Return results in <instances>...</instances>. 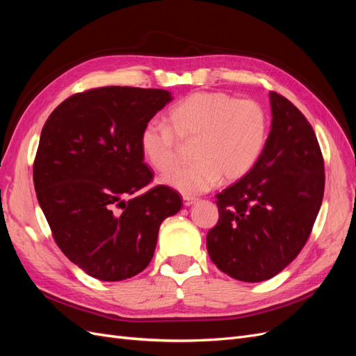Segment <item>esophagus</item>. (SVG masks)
Wrapping results in <instances>:
<instances>
[{
  "instance_id": "1",
  "label": "esophagus",
  "mask_w": 356,
  "mask_h": 356,
  "mask_svg": "<svg viewBox=\"0 0 356 356\" xmlns=\"http://www.w3.org/2000/svg\"><path fill=\"white\" fill-rule=\"evenodd\" d=\"M182 202H184V207H191L193 203H196V199H193V197H187V196H184V197H182Z\"/></svg>"
}]
</instances>
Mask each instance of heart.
Masks as SVG:
<instances>
[{"instance_id":"b5f03b06","label":"heart","mask_w":356,"mask_h":356,"mask_svg":"<svg viewBox=\"0 0 356 356\" xmlns=\"http://www.w3.org/2000/svg\"><path fill=\"white\" fill-rule=\"evenodd\" d=\"M169 127L144 124L139 148L149 166L168 174L179 163V145L193 143L191 165L163 181L182 195L196 196L224 179L245 177L260 157L267 135V115L252 99L225 92H195L169 110Z\"/></svg>"}]
</instances>
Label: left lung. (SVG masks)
Instances as JSON below:
<instances>
[{
  "instance_id": "1",
  "label": "left lung",
  "mask_w": 356,
  "mask_h": 356,
  "mask_svg": "<svg viewBox=\"0 0 356 356\" xmlns=\"http://www.w3.org/2000/svg\"><path fill=\"white\" fill-rule=\"evenodd\" d=\"M272 131L254 168L217 195L207 248L221 272L267 281L303 250L324 197V157L297 106L270 92Z\"/></svg>"
}]
</instances>
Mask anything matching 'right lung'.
<instances>
[{
    "instance_id": "1",
    "label": "right lung",
    "mask_w": 356,
    "mask_h": 356,
    "mask_svg": "<svg viewBox=\"0 0 356 356\" xmlns=\"http://www.w3.org/2000/svg\"><path fill=\"white\" fill-rule=\"evenodd\" d=\"M170 99L161 89L96 88L59 104L41 131L34 160L38 203L60 251L99 281L143 272L161 221L182 207L168 186L124 200L153 181L139 135Z\"/></svg>"
}]
</instances>
